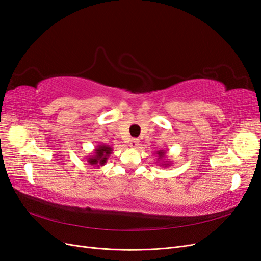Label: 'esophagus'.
Returning a JSON list of instances; mask_svg holds the SVG:
<instances>
[{
	"mask_svg": "<svg viewBox=\"0 0 261 261\" xmlns=\"http://www.w3.org/2000/svg\"><path fill=\"white\" fill-rule=\"evenodd\" d=\"M138 146H139V140L137 138H133L129 143V147L135 149V148H138Z\"/></svg>",
	"mask_w": 261,
	"mask_h": 261,
	"instance_id": "1",
	"label": "esophagus"
}]
</instances>
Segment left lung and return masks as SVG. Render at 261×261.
<instances>
[{"instance_id":"left-lung-1","label":"left lung","mask_w":261,"mask_h":261,"mask_svg":"<svg viewBox=\"0 0 261 261\" xmlns=\"http://www.w3.org/2000/svg\"><path fill=\"white\" fill-rule=\"evenodd\" d=\"M155 154L158 155V161L160 162L161 167H164V168L170 167L172 162L169 159H167V156H165V154H167L165 150H159V151H156ZM158 161H156V163H158Z\"/></svg>"}]
</instances>
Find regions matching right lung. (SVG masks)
Segmentation results:
<instances>
[{
  "instance_id": "obj_1",
  "label": "right lung",
  "mask_w": 261,
  "mask_h": 261,
  "mask_svg": "<svg viewBox=\"0 0 261 261\" xmlns=\"http://www.w3.org/2000/svg\"><path fill=\"white\" fill-rule=\"evenodd\" d=\"M113 149L111 146L101 144L96 147V149L93 150V152L91 155H88L86 158L87 162H88L89 165H92V168H100L103 167V165L107 163L109 156L112 154Z\"/></svg>"
}]
</instances>
